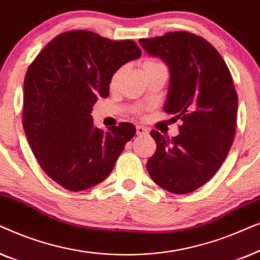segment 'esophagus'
I'll return each instance as SVG.
<instances>
[{"label": "esophagus", "instance_id": "1", "mask_svg": "<svg viewBox=\"0 0 260 260\" xmlns=\"http://www.w3.org/2000/svg\"><path fill=\"white\" fill-rule=\"evenodd\" d=\"M136 133L138 136H145V135H148V129L145 126H142V125H137L136 126Z\"/></svg>", "mask_w": 260, "mask_h": 260}]
</instances>
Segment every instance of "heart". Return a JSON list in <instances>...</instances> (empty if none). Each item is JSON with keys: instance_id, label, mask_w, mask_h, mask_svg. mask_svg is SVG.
Listing matches in <instances>:
<instances>
[{"instance_id": "1", "label": "heart", "mask_w": 260, "mask_h": 260, "mask_svg": "<svg viewBox=\"0 0 260 260\" xmlns=\"http://www.w3.org/2000/svg\"><path fill=\"white\" fill-rule=\"evenodd\" d=\"M158 65H161V62L156 61V60H154V59H145L144 61L142 62V71L151 69V67H155V66H158ZM120 76H122V70L116 71V72L113 73V76L111 78V86H115V85L118 83Z\"/></svg>"}]
</instances>
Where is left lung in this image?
Listing matches in <instances>:
<instances>
[{
  "instance_id": "obj_1",
  "label": "left lung",
  "mask_w": 260,
  "mask_h": 260,
  "mask_svg": "<svg viewBox=\"0 0 260 260\" xmlns=\"http://www.w3.org/2000/svg\"><path fill=\"white\" fill-rule=\"evenodd\" d=\"M140 44L168 65L163 109L182 120L175 137L150 131L157 148L147 162L149 175L170 193H190L212 179L232 147L238 108L233 78L219 52L193 33L172 31Z\"/></svg>"
}]
</instances>
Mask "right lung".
Listing matches in <instances>:
<instances>
[{
    "instance_id": "right-lung-1",
    "label": "right lung",
    "mask_w": 260,
    "mask_h": 260,
    "mask_svg": "<svg viewBox=\"0 0 260 260\" xmlns=\"http://www.w3.org/2000/svg\"><path fill=\"white\" fill-rule=\"evenodd\" d=\"M133 40L113 41L88 30H70L48 42L24 77L22 125L42 170L71 191L105 180L136 134L131 123L103 131L92 106L108 98L113 73L140 58Z\"/></svg>"
}]
</instances>
